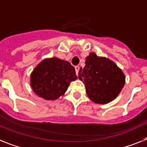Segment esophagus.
<instances>
[{
    "mask_svg": "<svg viewBox=\"0 0 147 147\" xmlns=\"http://www.w3.org/2000/svg\"><path fill=\"white\" fill-rule=\"evenodd\" d=\"M75 72H76V75H78V72H79V69H80V67L78 66H76L75 67Z\"/></svg>",
    "mask_w": 147,
    "mask_h": 147,
    "instance_id": "obj_1",
    "label": "esophagus"
}]
</instances>
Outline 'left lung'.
Wrapping results in <instances>:
<instances>
[{"label": "left lung", "mask_w": 147, "mask_h": 147, "mask_svg": "<svg viewBox=\"0 0 147 147\" xmlns=\"http://www.w3.org/2000/svg\"><path fill=\"white\" fill-rule=\"evenodd\" d=\"M78 78L84 82L89 98L96 104H105L119 95L125 84V75L115 63L95 52L86 58Z\"/></svg>", "instance_id": "obj_1"}]
</instances>
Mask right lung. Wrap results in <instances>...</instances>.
I'll list each match as a JSON object with an SVG mask.
<instances>
[{"mask_svg": "<svg viewBox=\"0 0 147 147\" xmlns=\"http://www.w3.org/2000/svg\"><path fill=\"white\" fill-rule=\"evenodd\" d=\"M75 70L68 61L58 58H46L34 69L30 76L33 92L45 100H56L77 79Z\"/></svg>", "mask_w": 147, "mask_h": 147, "instance_id": "1", "label": "right lung"}]
</instances>
